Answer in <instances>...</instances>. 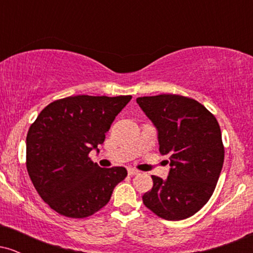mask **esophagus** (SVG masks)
Listing matches in <instances>:
<instances>
[{
    "label": "esophagus",
    "mask_w": 253,
    "mask_h": 253,
    "mask_svg": "<svg viewBox=\"0 0 253 253\" xmlns=\"http://www.w3.org/2000/svg\"><path fill=\"white\" fill-rule=\"evenodd\" d=\"M127 171H128L129 176H134V175H138V173H139V171L135 170V169H128Z\"/></svg>",
    "instance_id": "obj_1"
}]
</instances>
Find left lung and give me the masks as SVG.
<instances>
[{"mask_svg":"<svg viewBox=\"0 0 253 253\" xmlns=\"http://www.w3.org/2000/svg\"><path fill=\"white\" fill-rule=\"evenodd\" d=\"M136 103L155 125L159 152L170 163L167 179L152 176L144 205L165 220L187 219L208 202L221 172L219 124L203 104L181 95L138 97Z\"/></svg>","mask_w":253,"mask_h":253,"instance_id":"1","label":"left lung"}]
</instances>
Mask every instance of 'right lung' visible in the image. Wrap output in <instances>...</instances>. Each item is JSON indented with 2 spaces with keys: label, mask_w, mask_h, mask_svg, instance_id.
<instances>
[{
  "label": "right lung",
  "mask_w": 253,
  "mask_h": 253,
  "mask_svg": "<svg viewBox=\"0 0 253 253\" xmlns=\"http://www.w3.org/2000/svg\"><path fill=\"white\" fill-rule=\"evenodd\" d=\"M132 96L77 95L46 106L26 139V167L40 197L68 217L92 215L109 202L124 167L100 168L89 152L103 144L114 119Z\"/></svg>",
  "instance_id": "right-lung-1"
}]
</instances>
